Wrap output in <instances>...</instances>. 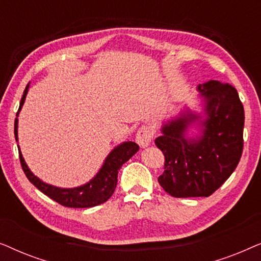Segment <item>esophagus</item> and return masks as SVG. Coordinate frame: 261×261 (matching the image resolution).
I'll return each instance as SVG.
<instances>
[{"label":"esophagus","mask_w":261,"mask_h":261,"mask_svg":"<svg viewBox=\"0 0 261 261\" xmlns=\"http://www.w3.org/2000/svg\"><path fill=\"white\" fill-rule=\"evenodd\" d=\"M152 138H153L152 128L148 126H142L140 129L138 130L137 137H135V141L138 142V145L140 146L141 148H145L151 144Z\"/></svg>","instance_id":"esophagus-1"}]
</instances>
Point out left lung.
I'll return each instance as SVG.
<instances>
[{"label": "left lung", "mask_w": 261, "mask_h": 261, "mask_svg": "<svg viewBox=\"0 0 261 261\" xmlns=\"http://www.w3.org/2000/svg\"><path fill=\"white\" fill-rule=\"evenodd\" d=\"M197 107L163 121L156 147L165 155L159 184L173 197H208L237 169L245 110L237 89L219 81L197 85Z\"/></svg>", "instance_id": "8db88e82"}]
</instances>
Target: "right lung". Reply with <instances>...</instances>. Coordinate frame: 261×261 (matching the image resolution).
Wrapping results in <instances>:
<instances>
[{
    "instance_id": "add662e5",
    "label": "right lung",
    "mask_w": 261,
    "mask_h": 261,
    "mask_svg": "<svg viewBox=\"0 0 261 261\" xmlns=\"http://www.w3.org/2000/svg\"><path fill=\"white\" fill-rule=\"evenodd\" d=\"M30 84L31 83H28L26 89H24L22 98L20 101L19 110L16 113L15 124H14V134H15L16 141H19V133H17L19 119L17 117H19V114L22 109L24 99H26V96L28 94V89H30ZM17 147H19V145H17ZM138 151L139 146L135 142H121L120 145L115 146L109 152V154L106 156L103 165L98 170V172L87 183L76 188H60L41 180L28 167L20 147L19 155L21 166H22V170L28 180L34 187H37L42 194L48 196L53 201L58 202L59 204L69 206V208H90V206L102 204V203L108 201L113 192L115 191L117 184V173H119L121 166L128 162Z\"/></svg>"
}]
</instances>
